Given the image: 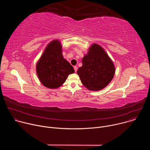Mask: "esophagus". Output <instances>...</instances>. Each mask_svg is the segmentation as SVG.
Segmentation results:
<instances>
[{
	"instance_id": "esophagus-1",
	"label": "esophagus",
	"mask_w": 150,
	"mask_h": 150,
	"mask_svg": "<svg viewBox=\"0 0 150 150\" xmlns=\"http://www.w3.org/2000/svg\"><path fill=\"white\" fill-rule=\"evenodd\" d=\"M74 70H75V72H76L77 70H78V67L76 66H74Z\"/></svg>"
}]
</instances>
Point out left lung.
<instances>
[{
	"label": "left lung",
	"mask_w": 150,
	"mask_h": 150,
	"mask_svg": "<svg viewBox=\"0 0 150 150\" xmlns=\"http://www.w3.org/2000/svg\"><path fill=\"white\" fill-rule=\"evenodd\" d=\"M82 66L77 74L84 86L91 91H99L113 79L115 68L110 58L98 45L94 44L82 59Z\"/></svg>",
	"instance_id": "8db88e82"
}]
</instances>
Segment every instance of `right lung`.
<instances>
[{"mask_svg": "<svg viewBox=\"0 0 150 150\" xmlns=\"http://www.w3.org/2000/svg\"><path fill=\"white\" fill-rule=\"evenodd\" d=\"M36 71L42 84L49 88L60 87L68 76L75 72L72 66L63 58L62 46L57 40L47 45L37 63Z\"/></svg>", "mask_w": 150, "mask_h": 150, "instance_id": "right-lung-1", "label": "right lung"}]
</instances>
